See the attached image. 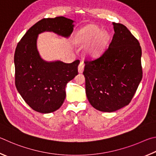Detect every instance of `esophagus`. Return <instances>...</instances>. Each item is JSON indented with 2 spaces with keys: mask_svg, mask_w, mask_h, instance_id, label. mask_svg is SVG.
<instances>
[{
  "mask_svg": "<svg viewBox=\"0 0 156 156\" xmlns=\"http://www.w3.org/2000/svg\"><path fill=\"white\" fill-rule=\"evenodd\" d=\"M84 69V64L83 62H81L80 64L78 66V71L80 73H82Z\"/></svg>",
  "mask_w": 156,
  "mask_h": 156,
  "instance_id": "esophagus-1",
  "label": "esophagus"
}]
</instances>
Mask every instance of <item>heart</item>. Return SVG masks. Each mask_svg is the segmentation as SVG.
Returning a JSON list of instances; mask_svg holds the SVG:
<instances>
[{
    "instance_id": "heart-1",
    "label": "heart",
    "mask_w": 156,
    "mask_h": 156,
    "mask_svg": "<svg viewBox=\"0 0 156 156\" xmlns=\"http://www.w3.org/2000/svg\"><path fill=\"white\" fill-rule=\"evenodd\" d=\"M92 38L87 53L92 57H95L101 53L108 40V35L103 31H100L96 26H89L83 29L79 35V40L82 43H87Z\"/></svg>"
}]
</instances>
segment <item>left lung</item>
<instances>
[{
  "mask_svg": "<svg viewBox=\"0 0 156 156\" xmlns=\"http://www.w3.org/2000/svg\"><path fill=\"white\" fill-rule=\"evenodd\" d=\"M99 57L86 59V93L92 107L112 112L131 102L143 77L142 49L138 40L121 23Z\"/></svg>",
  "mask_w": 156,
  "mask_h": 156,
  "instance_id": "obj_1",
  "label": "left lung"
}]
</instances>
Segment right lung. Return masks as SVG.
I'll use <instances>...</instances> for the list:
<instances>
[{"label":"right lung","mask_w":156,"mask_h":156,"mask_svg":"<svg viewBox=\"0 0 156 156\" xmlns=\"http://www.w3.org/2000/svg\"><path fill=\"white\" fill-rule=\"evenodd\" d=\"M73 22L63 16L42 19L27 31L16 46V87L24 101L38 112L51 113L61 107L66 98L65 87L78 74L80 62H45L37 51V35L53 31L68 37L73 31Z\"/></svg>","instance_id":"1"}]
</instances>
